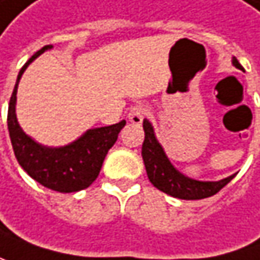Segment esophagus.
I'll list each match as a JSON object with an SVG mask.
<instances>
[{"label":"esophagus","instance_id":"1","mask_svg":"<svg viewBox=\"0 0 260 260\" xmlns=\"http://www.w3.org/2000/svg\"><path fill=\"white\" fill-rule=\"evenodd\" d=\"M147 115H150V109L147 106H135V107H132L129 110L128 119H129V122H132V123L140 125Z\"/></svg>","mask_w":260,"mask_h":260}]
</instances>
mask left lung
Instances as JSON below:
<instances>
[{"mask_svg":"<svg viewBox=\"0 0 260 260\" xmlns=\"http://www.w3.org/2000/svg\"><path fill=\"white\" fill-rule=\"evenodd\" d=\"M233 63L236 68L241 69V64L238 63L237 58L233 60ZM143 128H144V143L141 147V156L144 160L147 176L157 190L184 200H200L215 196L236 176L231 175L216 182H203L184 176L181 172L176 171L169 159L166 157L161 145L154 137L153 126L147 119H144L143 122Z\"/></svg>","mask_w":260,"mask_h":260,"instance_id":"obj_1","label":"left lung"}]
</instances>
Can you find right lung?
<instances>
[{
	"label": "right lung",
	"instance_id": "obj_1",
	"mask_svg": "<svg viewBox=\"0 0 260 260\" xmlns=\"http://www.w3.org/2000/svg\"><path fill=\"white\" fill-rule=\"evenodd\" d=\"M50 48H53V45L42 47L19 72L17 82L14 85L8 104V132L16 159L27 172V175L50 190L76 192L88 188L97 179L107 151L113 147L119 132L126 125V122L122 120L110 126L86 131L79 140L60 148L42 147L27 137L16 119L17 85L26 68L39 54Z\"/></svg>",
	"mask_w": 260,
	"mask_h": 260
}]
</instances>
